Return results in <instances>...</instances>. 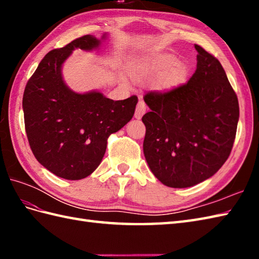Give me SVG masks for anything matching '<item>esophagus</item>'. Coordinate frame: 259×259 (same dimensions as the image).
I'll return each instance as SVG.
<instances>
[{"instance_id": "34e87169", "label": "esophagus", "mask_w": 259, "mask_h": 259, "mask_svg": "<svg viewBox=\"0 0 259 259\" xmlns=\"http://www.w3.org/2000/svg\"><path fill=\"white\" fill-rule=\"evenodd\" d=\"M146 110H147V107H146V103L142 101V100H140L139 102H138V104H137V108H136V112H135V117L137 118V119H140L142 115L145 114V112H146Z\"/></svg>"}]
</instances>
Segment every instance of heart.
<instances>
[{
	"instance_id": "b5f03b06",
	"label": "heart",
	"mask_w": 259,
	"mask_h": 259,
	"mask_svg": "<svg viewBox=\"0 0 259 259\" xmlns=\"http://www.w3.org/2000/svg\"><path fill=\"white\" fill-rule=\"evenodd\" d=\"M171 54H153L139 59L129 69L130 75L138 81L158 79V87L169 90L183 80L184 69Z\"/></svg>"
}]
</instances>
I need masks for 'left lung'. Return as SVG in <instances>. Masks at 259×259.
<instances>
[{"label": "left lung", "instance_id": "obj_1", "mask_svg": "<svg viewBox=\"0 0 259 259\" xmlns=\"http://www.w3.org/2000/svg\"><path fill=\"white\" fill-rule=\"evenodd\" d=\"M197 69L185 84L144 97L150 111L144 153L163 185L187 188L210 178L227 160L239 119L238 99L221 62L195 45Z\"/></svg>", "mask_w": 259, "mask_h": 259}]
</instances>
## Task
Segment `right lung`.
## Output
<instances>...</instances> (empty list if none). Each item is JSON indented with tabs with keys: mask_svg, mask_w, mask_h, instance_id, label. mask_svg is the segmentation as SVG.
<instances>
[{
	"mask_svg": "<svg viewBox=\"0 0 259 259\" xmlns=\"http://www.w3.org/2000/svg\"><path fill=\"white\" fill-rule=\"evenodd\" d=\"M100 43L88 34L50 51L25 85L22 106L33 155L49 171L68 180L95 171L109 136L133 119L138 102L137 96L113 101L98 91L76 93L64 83L62 64L74 49L90 51Z\"/></svg>",
	"mask_w": 259,
	"mask_h": 259,
	"instance_id": "add662e5",
	"label": "right lung"
}]
</instances>
